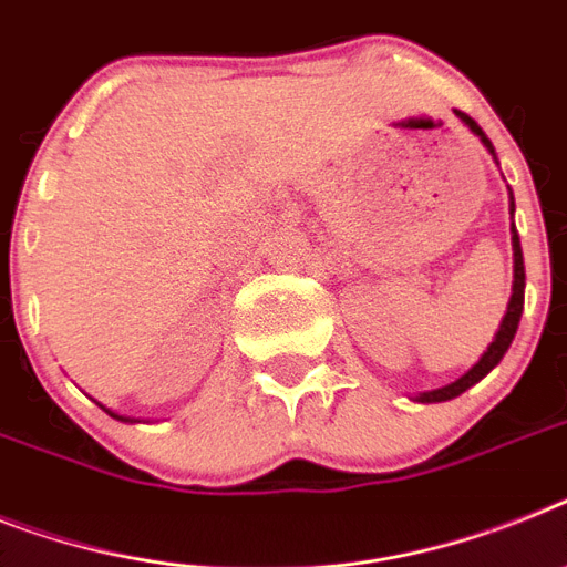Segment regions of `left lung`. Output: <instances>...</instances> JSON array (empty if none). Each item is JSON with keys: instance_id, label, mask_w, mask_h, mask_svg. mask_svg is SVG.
Instances as JSON below:
<instances>
[{"instance_id": "8db88e82", "label": "left lung", "mask_w": 567, "mask_h": 567, "mask_svg": "<svg viewBox=\"0 0 567 567\" xmlns=\"http://www.w3.org/2000/svg\"><path fill=\"white\" fill-rule=\"evenodd\" d=\"M455 117H458L464 126H467L470 132H473L478 141H482L484 150L493 155V161L498 164L496 158V150H493V144H489V137L484 135L482 126L470 117V114L458 112L455 109ZM513 213H516V202H513V193H511V241H513V293H511V302H507V311H504L502 322H498V331L496 337H493V342L487 346V351H484L482 357H478V363L470 369V372L461 374L458 380H453V383H446V386L441 389H432V392H421L415 394L412 401L417 403H444V401H453V398H458V394L467 392L470 386H475L478 380L487 378L493 369H496L498 363H502V357L507 354V349H511L513 337H516V328H518V320H522V311H525V259H522V245H518V233H516V225H513Z\"/></svg>"}]
</instances>
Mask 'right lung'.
<instances>
[{
	"label": "right lung",
	"instance_id": "obj_1",
	"mask_svg": "<svg viewBox=\"0 0 567 567\" xmlns=\"http://www.w3.org/2000/svg\"><path fill=\"white\" fill-rule=\"evenodd\" d=\"M100 406H103V403H100ZM103 409H106V406H103ZM106 412H109V415H112V417H117V421H123V423H137V421H135V417H126V415H117V412H112V409H106Z\"/></svg>",
	"mask_w": 567,
	"mask_h": 567
}]
</instances>
